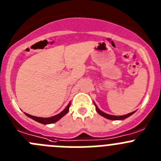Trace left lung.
I'll list each match as a JSON object with an SVG mask.
<instances>
[{"label": "left lung", "instance_id": "left-lung-1", "mask_svg": "<svg viewBox=\"0 0 161 161\" xmlns=\"http://www.w3.org/2000/svg\"><path fill=\"white\" fill-rule=\"evenodd\" d=\"M94 104H95V106H96V111H97V112L99 113L100 115H102L103 117L106 118V119H111V120H123V119H126V118H128V117H130V115H132V114L135 112V111H133V112L129 113V114H125V115H121V116L111 115V114H106V113H104V112H103L102 111H100V110L97 108V106L96 105V103H94Z\"/></svg>", "mask_w": 161, "mask_h": 161}]
</instances>
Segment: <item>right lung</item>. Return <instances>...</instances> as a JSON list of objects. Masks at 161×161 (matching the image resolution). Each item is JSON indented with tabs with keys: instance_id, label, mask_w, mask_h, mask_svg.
<instances>
[{
	"instance_id": "add662e5",
	"label": "right lung",
	"mask_w": 161,
	"mask_h": 161,
	"mask_svg": "<svg viewBox=\"0 0 161 161\" xmlns=\"http://www.w3.org/2000/svg\"><path fill=\"white\" fill-rule=\"evenodd\" d=\"M70 103H71V102H70L69 103V104L67 105L66 108H65V109H64L63 111H62V112L59 113V114H56V115H54V116H52V117H50V118L36 117V116L31 115V114H27V113H25V114L27 116V117L31 118V119H33V120L36 121V122H40V123H42V124H45V125H47V124L54 123V122H58V121L59 119H62V118L63 117L64 115H65V114H66L67 113H68L69 109V107H70Z\"/></svg>"
}]
</instances>
